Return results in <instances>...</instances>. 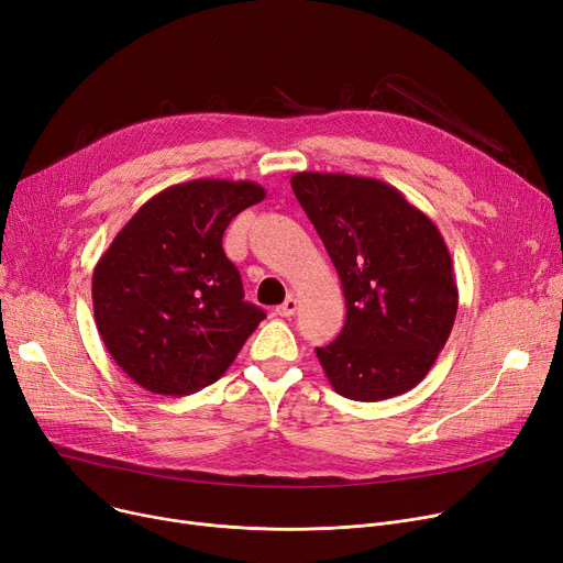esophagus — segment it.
<instances>
[{"instance_id":"obj_1","label":"esophagus","mask_w":563,"mask_h":563,"mask_svg":"<svg viewBox=\"0 0 563 563\" xmlns=\"http://www.w3.org/2000/svg\"><path fill=\"white\" fill-rule=\"evenodd\" d=\"M297 310H299V301L294 299V297H289L283 306H278V308H276V314H280V317H291V314L297 312Z\"/></svg>"}]
</instances>
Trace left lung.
Returning a JSON list of instances; mask_svg holds the SVG:
<instances>
[{"label": "left lung", "mask_w": 563, "mask_h": 563, "mask_svg": "<svg viewBox=\"0 0 563 563\" xmlns=\"http://www.w3.org/2000/svg\"><path fill=\"white\" fill-rule=\"evenodd\" d=\"M291 189L327 246L346 301L317 358L338 395L380 401L416 388L459 308L452 257L433 221L395 187L344 173H294Z\"/></svg>", "instance_id": "8db88e82"}]
</instances>
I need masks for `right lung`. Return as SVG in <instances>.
Here are the masks:
<instances>
[{
	"instance_id": "1",
	"label": "right lung",
	"mask_w": 563,
	"mask_h": 563,
	"mask_svg": "<svg viewBox=\"0 0 563 563\" xmlns=\"http://www.w3.org/2000/svg\"><path fill=\"white\" fill-rule=\"evenodd\" d=\"M255 183L189 180L147 200L93 269L100 338L141 388L185 397L232 365L262 308L223 253L228 223L264 200Z\"/></svg>"
}]
</instances>
